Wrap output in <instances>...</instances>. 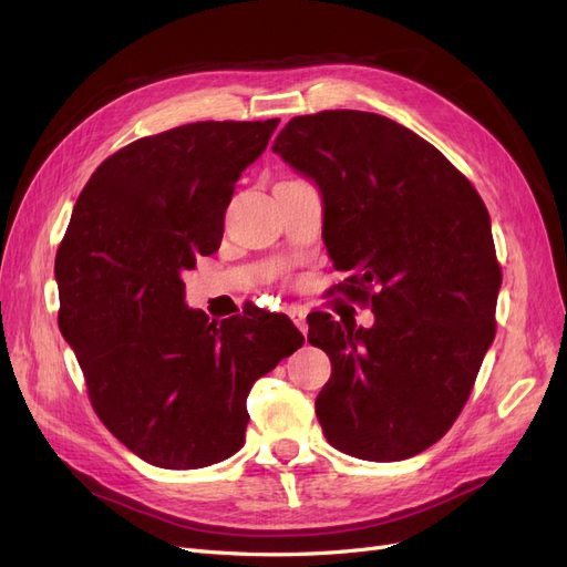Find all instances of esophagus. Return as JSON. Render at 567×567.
Returning a JSON list of instances; mask_svg holds the SVG:
<instances>
[{"label": "esophagus", "instance_id": "obj_1", "mask_svg": "<svg viewBox=\"0 0 567 567\" xmlns=\"http://www.w3.org/2000/svg\"><path fill=\"white\" fill-rule=\"evenodd\" d=\"M288 317H290V321L298 326L302 333H307V310H305V307H290Z\"/></svg>", "mask_w": 567, "mask_h": 567}]
</instances>
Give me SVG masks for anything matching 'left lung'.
<instances>
[{"mask_svg": "<svg viewBox=\"0 0 567 567\" xmlns=\"http://www.w3.org/2000/svg\"><path fill=\"white\" fill-rule=\"evenodd\" d=\"M323 196V241L350 271L338 293L375 323L312 315L307 340L331 359L317 419L336 450L402 461L435 444L468 402L496 331L502 267L475 186L390 117L298 115L271 146Z\"/></svg>", "mask_w": 567, "mask_h": 567, "instance_id": "obj_1", "label": "left lung"}]
</instances>
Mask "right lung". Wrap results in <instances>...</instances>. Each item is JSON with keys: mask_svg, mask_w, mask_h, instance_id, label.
<instances>
[{"mask_svg": "<svg viewBox=\"0 0 567 567\" xmlns=\"http://www.w3.org/2000/svg\"><path fill=\"white\" fill-rule=\"evenodd\" d=\"M277 125L203 120L123 146L84 184L59 246V329L90 402L153 466L241 450L252 383L305 342L286 315L217 323L184 305L182 274L219 248L236 182Z\"/></svg>", "mask_w": 567, "mask_h": 567, "instance_id": "obj_1", "label": "right lung"}]
</instances>
